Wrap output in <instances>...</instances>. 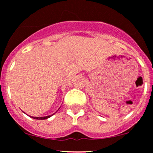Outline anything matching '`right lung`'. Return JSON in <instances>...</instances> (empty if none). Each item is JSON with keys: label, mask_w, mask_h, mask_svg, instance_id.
Instances as JSON below:
<instances>
[{"label": "right lung", "mask_w": 153, "mask_h": 153, "mask_svg": "<svg viewBox=\"0 0 153 153\" xmlns=\"http://www.w3.org/2000/svg\"><path fill=\"white\" fill-rule=\"evenodd\" d=\"M55 114V113H54ZM54 114H52V115H48V116H44V117H33V116H30L31 118H34V119H37V120H44V119H47V118H50L52 115H53Z\"/></svg>", "instance_id": "right-lung-1"}]
</instances>
